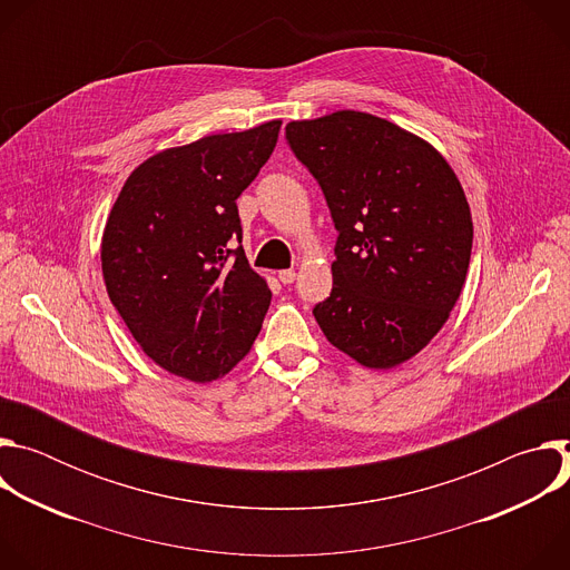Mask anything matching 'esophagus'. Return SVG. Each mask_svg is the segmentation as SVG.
Returning <instances> with one entry per match:
<instances>
[{"label": "esophagus", "instance_id": "esophagus-1", "mask_svg": "<svg viewBox=\"0 0 570 570\" xmlns=\"http://www.w3.org/2000/svg\"><path fill=\"white\" fill-rule=\"evenodd\" d=\"M279 282H282V284H293V282H295V271H293V268L279 271Z\"/></svg>", "mask_w": 570, "mask_h": 570}]
</instances>
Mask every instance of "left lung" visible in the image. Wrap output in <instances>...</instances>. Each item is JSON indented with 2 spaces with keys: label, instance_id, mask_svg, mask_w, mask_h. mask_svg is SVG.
Returning <instances> with one entry per match:
<instances>
[{
  "label": "left lung",
  "instance_id": "1",
  "mask_svg": "<svg viewBox=\"0 0 570 570\" xmlns=\"http://www.w3.org/2000/svg\"><path fill=\"white\" fill-rule=\"evenodd\" d=\"M286 139L338 229L334 288L313 308L322 334L365 367L405 363L466 279L473 223L458 176L426 139L367 112L291 121Z\"/></svg>",
  "mask_w": 570,
  "mask_h": 570
}]
</instances>
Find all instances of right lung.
Here are the masks:
<instances>
[{"instance_id": "right-lung-1", "label": "right lung", "mask_w": 570, "mask_h": 570, "mask_svg": "<svg viewBox=\"0 0 570 570\" xmlns=\"http://www.w3.org/2000/svg\"><path fill=\"white\" fill-rule=\"evenodd\" d=\"M282 121L155 153L128 176L101 238L110 302L144 354L207 383L262 332L271 288L243 248L236 198L266 165Z\"/></svg>"}]
</instances>
